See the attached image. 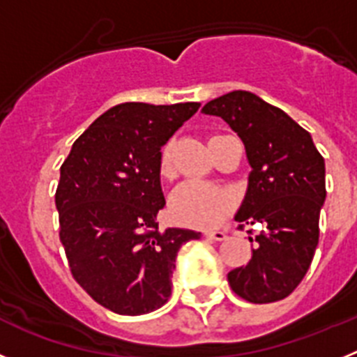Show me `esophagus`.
I'll list each match as a JSON object with an SVG mask.
<instances>
[{
    "label": "esophagus",
    "instance_id": "34e87169",
    "mask_svg": "<svg viewBox=\"0 0 357 357\" xmlns=\"http://www.w3.org/2000/svg\"><path fill=\"white\" fill-rule=\"evenodd\" d=\"M206 238L213 239V241H225L227 234L223 230H206Z\"/></svg>",
    "mask_w": 357,
    "mask_h": 357
}]
</instances>
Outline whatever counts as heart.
Here are the masks:
<instances>
[{"mask_svg":"<svg viewBox=\"0 0 357 357\" xmlns=\"http://www.w3.org/2000/svg\"><path fill=\"white\" fill-rule=\"evenodd\" d=\"M160 173L172 176V146L166 144L160 153ZM232 195L222 185L206 181H188L173 191L169 209L176 222L193 227H214L232 209Z\"/></svg>","mask_w":357,"mask_h":357,"instance_id":"1","label":"heart"}]
</instances>
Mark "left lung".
Returning a JSON list of instances; mask_svg holds the SVG:
<instances>
[{
    "mask_svg": "<svg viewBox=\"0 0 357 357\" xmlns=\"http://www.w3.org/2000/svg\"><path fill=\"white\" fill-rule=\"evenodd\" d=\"M202 112L222 118L245 144L252 172L234 220L266 227L255 236L250 261L227 275L230 288L254 304L282 301L301 284L317 250L324 157L307 130L248 91L214 98Z\"/></svg>",
    "mask_w": 357,
    "mask_h": 357,
    "instance_id": "8db88e82",
    "label": "left lung"
}]
</instances>
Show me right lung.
Masks as SVG:
<instances>
[{
  "instance_id": "right-lung-1",
  "label": "right lung",
  "mask_w": 357,
  "mask_h": 357,
  "mask_svg": "<svg viewBox=\"0 0 357 357\" xmlns=\"http://www.w3.org/2000/svg\"><path fill=\"white\" fill-rule=\"evenodd\" d=\"M198 107H112L73 143L62 164L55 204L69 268L98 304L118 314L137 317L166 304L176 254L202 236L157 223L166 206L160 148Z\"/></svg>"
}]
</instances>
